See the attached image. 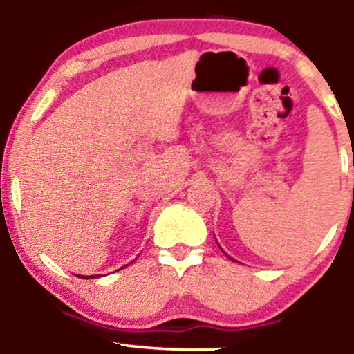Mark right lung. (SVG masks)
<instances>
[{
	"label": "right lung",
	"instance_id": "1",
	"mask_svg": "<svg viewBox=\"0 0 354 354\" xmlns=\"http://www.w3.org/2000/svg\"><path fill=\"white\" fill-rule=\"evenodd\" d=\"M80 278H84V279H89V278H98V274H95V276H88V278H86V276H80Z\"/></svg>",
	"mask_w": 354,
	"mask_h": 354
}]
</instances>
